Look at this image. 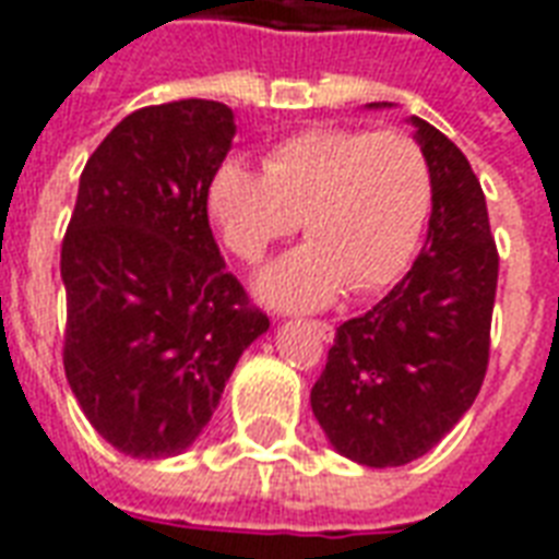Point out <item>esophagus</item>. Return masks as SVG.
I'll list each match as a JSON object with an SVG mask.
<instances>
[{"mask_svg": "<svg viewBox=\"0 0 559 559\" xmlns=\"http://www.w3.org/2000/svg\"><path fill=\"white\" fill-rule=\"evenodd\" d=\"M308 325H311L313 332H317V337H320V341H325V343L334 341V325H332V322L313 320V322H308Z\"/></svg>", "mask_w": 559, "mask_h": 559, "instance_id": "esophagus-1", "label": "esophagus"}]
</instances>
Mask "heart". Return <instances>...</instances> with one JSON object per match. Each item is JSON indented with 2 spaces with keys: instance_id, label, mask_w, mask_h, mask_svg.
Returning <instances> with one entry per match:
<instances>
[{
  "instance_id": "obj_1",
  "label": "heart",
  "mask_w": 559,
  "mask_h": 559,
  "mask_svg": "<svg viewBox=\"0 0 559 559\" xmlns=\"http://www.w3.org/2000/svg\"><path fill=\"white\" fill-rule=\"evenodd\" d=\"M432 201L424 151L396 130L320 127L278 142L263 171L230 156L206 189L225 246L254 263L305 225L311 242L269 263L263 301L317 311L346 287L373 293L408 266Z\"/></svg>"
}]
</instances>
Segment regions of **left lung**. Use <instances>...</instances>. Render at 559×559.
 I'll return each instance as SVG.
<instances>
[{"label":"left lung","instance_id":"obj_1","mask_svg":"<svg viewBox=\"0 0 559 559\" xmlns=\"http://www.w3.org/2000/svg\"><path fill=\"white\" fill-rule=\"evenodd\" d=\"M408 123L432 180L427 242L394 290L337 329L311 391L329 444L367 468H396L436 448L477 400L489 364L498 248L486 195L444 132L417 115Z\"/></svg>","mask_w":559,"mask_h":559}]
</instances>
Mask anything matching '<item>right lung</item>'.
<instances>
[{
  "mask_svg": "<svg viewBox=\"0 0 559 559\" xmlns=\"http://www.w3.org/2000/svg\"><path fill=\"white\" fill-rule=\"evenodd\" d=\"M237 135L216 100L127 115L91 153L61 246L64 373L111 448L168 459L195 444L266 313L225 269L206 189Z\"/></svg>",
  "mask_w": 559,
  "mask_h": 559,
  "instance_id": "obj_1",
  "label": "right lung"
}]
</instances>
